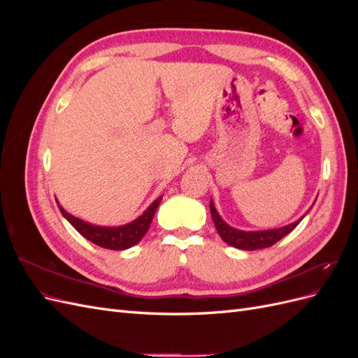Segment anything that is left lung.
<instances>
[{"mask_svg":"<svg viewBox=\"0 0 358 358\" xmlns=\"http://www.w3.org/2000/svg\"><path fill=\"white\" fill-rule=\"evenodd\" d=\"M210 213H212L213 224L216 227V230H218L221 239L227 245L234 246L237 249H243V251H255V249H264V248H268V246L275 245L278 241H280V239H282V237H285L288 233H291L292 230H294L296 227L299 225V222L306 216V213H305L300 220L291 222L288 225L279 227V229L258 230V231H245V230L234 229V227L227 224L221 218V215L218 213V210L215 209V204H213L212 199H210Z\"/></svg>","mask_w":358,"mask_h":358,"instance_id":"1","label":"left lung"}]
</instances>
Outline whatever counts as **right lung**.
<instances>
[{"mask_svg": "<svg viewBox=\"0 0 358 358\" xmlns=\"http://www.w3.org/2000/svg\"><path fill=\"white\" fill-rule=\"evenodd\" d=\"M161 199L162 196L158 197L155 201H152V204H150L149 208L134 221L124 225H117V227H103V225L90 224L80 218H76L74 215L69 213L66 209H64L58 201L57 203L64 218H66L74 229L85 237V239H88L96 246H101L106 249L124 251V249L131 248L143 239V236L149 230L150 222L154 220V215L161 203Z\"/></svg>", "mask_w": 358, "mask_h": 358, "instance_id": "1", "label": "right lung"}]
</instances>
